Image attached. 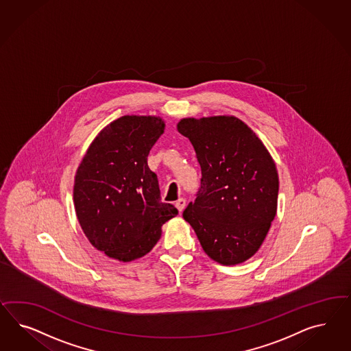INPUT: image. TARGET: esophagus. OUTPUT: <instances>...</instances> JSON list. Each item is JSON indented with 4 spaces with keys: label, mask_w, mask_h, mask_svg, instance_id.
Returning a JSON list of instances; mask_svg holds the SVG:
<instances>
[{
    "label": "esophagus",
    "mask_w": 351,
    "mask_h": 351,
    "mask_svg": "<svg viewBox=\"0 0 351 351\" xmlns=\"http://www.w3.org/2000/svg\"><path fill=\"white\" fill-rule=\"evenodd\" d=\"M185 206H186V201H185L184 198H179V199L176 201V203H175V207L178 208V211H179V213H182V211H184Z\"/></svg>",
    "instance_id": "1"
}]
</instances>
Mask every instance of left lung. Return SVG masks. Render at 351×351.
<instances>
[{
	"instance_id": "obj_1",
	"label": "left lung",
	"mask_w": 351,
	"mask_h": 351,
	"mask_svg": "<svg viewBox=\"0 0 351 351\" xmlns=\"http://www.w3.org/2000/svg\"><path fill=\"white\" fill-rule=\"evenodd\" d=\"M178 131L191 140L202 170L201 189L182 217L213 261L242 264L258 251L276 217L274 160L234 116L182 118Z\"/></svg>"
}]
</instances>
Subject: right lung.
I'll return each instance as SVG.
<instances>
[{"label": "right lung", "instance_id": "right-lung-1", "mask_svg": "<svg viewBox=\"0 0 351 351\" xmlns=\"http://www.w3.org/2000/svg\"><path fill=\"white\" fill-rule=\"evenodd\" d=\"M157 116H123L103 128L75 172L73 202L90 243L108 257L134 261L147 255L162 225L178 215L160 202L157 175L148 167L150 149L165 132Z\"/></svg>", "mask_w": 351, "mask_h": 351}]
</instances>
